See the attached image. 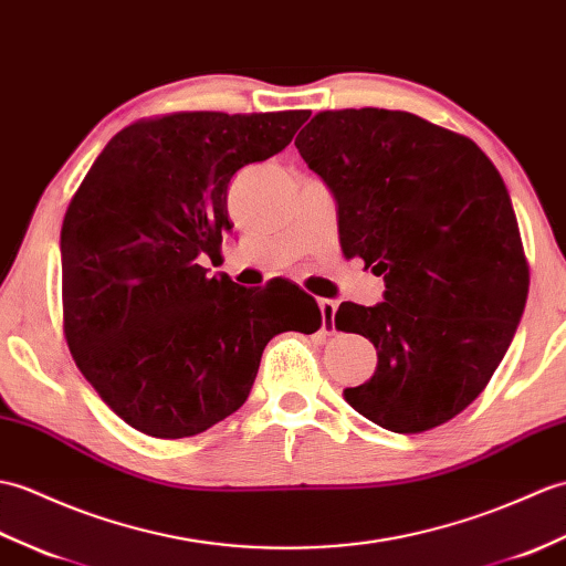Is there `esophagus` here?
<instances>
[{"instance_id": "esophagus-1", "label": "esophagus", "mask_w": 566, "mask_h": 566, "mask_svg": "<svg viewBox=\"0 0 566 566\" xmlns=\"http://www.w3.org/2000/svg\"><path fill=\"white\" fill-rule=\"evenodd\" d=\"M318 306H321V315H323V333L331 335L335 331L337 304H335V301H331V298H321Z\"/></svg>"}]
</instances>
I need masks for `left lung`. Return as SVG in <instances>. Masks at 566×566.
I'll return each mask as SVG.
<instances>
[{
    "instance_id": "8db88e82",
    "label": "left lung",
    "mask_w": 566,
    "mask_h": 566,
    "mask_svg": "<svg viewBox=\"0 0 566 566\" xmlns=\"http://www.w3.org/2000/svg\"><path fill=\"white\" fill-rule=\"evenodd\" d=\"M294 144L335 197L345 255L386 282L380 304L335 313L378 354L345 400L396 433L449 422L490 384L528 296L502 176L472 139L402 111H325Z\"/></svg>"
}]
</instances>
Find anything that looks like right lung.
Masks as SVG:
<instances>
[{"mask_svg":"<svg viewBox=\"0 0 566 566\" xmlns=\"http://www.w3.org/2000/svg\"><path fill=\"white\" fill-rule=\"evenodd\" d=\"M308 111L176 113L117 133L67 207L60 235L64 337L78 371L129 427L186 439L248 400L262 349L315 333V298L209 277L233 223L239 168L282 151ZM289 307H294L296 322Z\"/></svg>","mask_w":566,"mask_h":566,"instance_id":"obj_1","label":"right lung"}]
</instances>
